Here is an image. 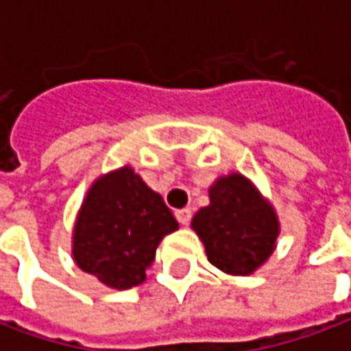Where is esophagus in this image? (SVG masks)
<instances>
[{
	"instance_id": "1",
	"label": "esophagus",
	"mask_w": 351,
	"mask_h": 351,
	"mask_svg": "<svg viewBox=\"0 0 351 351\" xmlns=\"http://www.w3.org/2000/svg\"><path fill=\"white\" fill-rule=\"evenodd\" d=\"M175 216H176V220L180 221L182 226H188L191 220V210L190 208H180V210H176Z\"/></svg>"
}]
</instances>
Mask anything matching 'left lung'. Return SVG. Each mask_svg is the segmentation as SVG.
Here are the masks:
<instances>
[{
	"label": "left lung",
	"mask_w": 351,
	"mask_h": 351,
	"mask_svg": "<svg viewBox=\"0 0 351 351\" xmlns=\"http://www.w3.org/2000/svg\"><path fill=\"white\" fill-rule=\"evenodd\" d=\"M208 199L191 220L208 261L231 276L256 272L276 250L280 235L271 201L241 173L218 176L208 188Z\"/></svg>",
	"instance_id": "left-lung-1"
}]
</instances>
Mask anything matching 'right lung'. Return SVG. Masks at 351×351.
Instances as JSON below:
<instances>
[{"instance_id": "1", "label": "right lung", "mask_w": 351, "mask_h": 351, "mask_svg": "<svg viewBox=\"0 0 351 351\" xmlns=\"http://www.w3.org/2000/svg\"><path fill=\"white\" fill-rule=\"evenodd\" d=\"M178 221L158 191L131 165L97 176L75 220L73 261L110 289H130L146 280L161 239Z\"/></svg>"}]
</instances>
